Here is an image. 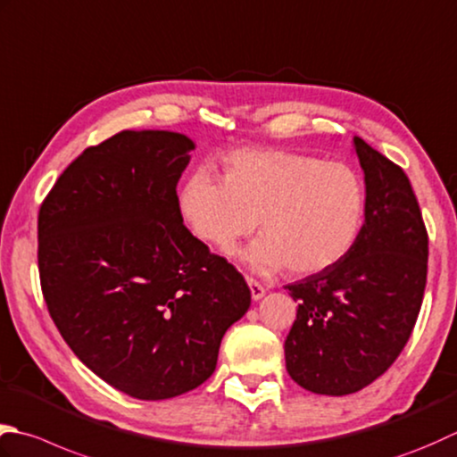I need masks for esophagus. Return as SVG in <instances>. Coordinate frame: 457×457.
I'll list each match as a JSON object with an SVG mask.
<instances>
[{"mask_svg": "<svg viewBox=\"0 0 457 457\" xmlns=\"http://www.w3.org/2000/svg\"><path fill=\"white\" fill-rule=\"evenodd\" d=\"M247 285H249V289H252V297L255 301L262 299L263 295H265V287L257 279H253V277H247Z\"/></svg>", "mask_w": 457, "mask_h": 457, "instance_id": "obj_1", "label": "esophagus"}]
</instances>
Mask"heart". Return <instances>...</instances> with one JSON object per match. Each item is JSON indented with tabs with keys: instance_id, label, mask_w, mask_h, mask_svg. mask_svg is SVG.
I'll return each mask as SVG.
<instances>
[{
	"instance_id": "b5f03b06",
	"label": "heart",
	"mask_w": 457,
	"mask_h": 457,
	"mask_svg": "<svg viewBox=\"0 0 457 457\" xmlns=\"http://www.w3.org/2000/svg\"><path fill=\"white\" fill-rule=\"evenodd\" d=\"M223 170V180L195 170L180 192L186 223L220 252H231L259 218L263 237L249 247V262L311 275L337 265L361 236L366 190L351 164L287 150H236Z\"/></svg>"
}]
</instances>
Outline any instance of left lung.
<instances>
[{
    "mask_svg": "<svg viewBox=\"0 0 457 457\" xmlns=\"http://www.w3.org/2000/svg\"><path fill=\"white\" fill-rule=\"evenodd\" d=\"M364 226L337 265L287 285L297 319L285 338L289 377L315 395L345 396L386 372L422 307L428 231L408 176L361 137Z\"/></svg>",
    "mask_w": 457,
    "mask_h": 457,
    "instance_id": "8db88e82",
    "label": "left lung"
}]
</instances>
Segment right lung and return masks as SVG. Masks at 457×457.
<instances>
[{
  "label": "right lung",
  "mask_w": 457,
  "mask_h": 457,
  "mask_svg": "<svg viewBox=\"0 0 457 457\" xmlns=\"http://www.w3.org/2000/svg\"><path fill=\"white\" fill-rule=\"evenodd\" d=\"M190 150L184 134L122 130L75 158L39 208L53 323L80 362L138 400L208 380L252 305L244 275L184 226L176 186Z\"/></svg>",
  "instance_id": "1"
}]
</instances>
